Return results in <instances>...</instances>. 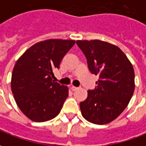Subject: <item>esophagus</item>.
Returning a JSON list of instances; mask_svg holds the SVG:
<instances>
[{"label": "esophagus", "mask_w": 146, "mask_h": 146, "mask_svg": "<svg viewBox=\"0 0 146 146\" xmlns=\"http://www.w3.org/2000/svg\"><path fill=\"white\" fill-rule=\"evenodd\" d=\"M71 89L72 91H75V90H77L79 89V87H76V86H71Z\"/></svg>", "instance_id": "1"}]
</instances>
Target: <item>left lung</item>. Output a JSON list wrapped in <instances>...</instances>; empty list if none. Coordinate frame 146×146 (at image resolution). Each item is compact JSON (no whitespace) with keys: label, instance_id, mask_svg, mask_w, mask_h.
<instances>
[{"label":"left lung","instance_id":"obj_1","mask_svg":"<svg viewBox=\"0 0 146 146\" xmlns=\"http://www.w3.org/2000/svg\"><path fill=\"white\" fill-rule=\"evenodd\" d=\"M86 56L88 68L98 75L97 86L87 91L80 102L83 117L94 124L104 125L116 119L132 98L135 83L132 63L120 48L98 40H77Z\"/></svg>","mask_w":146,"mask_h":146}]
</instances>
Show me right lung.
Wrapping results in <instances>:
<instances>
[{"instance_id": "add662e5", "label": "right lung", "mask_w": 146, "mask_h": 146, "mask_svg": "<svg viewBox=\"0 0 146 146\" xmlns=\"http://www.w3.org/2000/svg\"><path fill=\"white\" fill-rule=\"evenodd\" d=\"M75 40L50 39L26 50L15 64L11 89L22 113L33 121L56 117L68 96V87L52 80L63 56Z\"/></svg>"}]
</instances>
